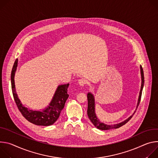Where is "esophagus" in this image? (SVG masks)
Masks as SVG:
<instances>
[{
  "label": "esophagus",
  "instance_id": "34e87169",
  "mask_svg": "<svg viewBox=\"0 0 158 158\" xmlns=\"http://www.w3.org/2000/svg\"><path fill=\"white\" fill-rule=\"evenodd\" d=\"M78 83L80 86H84L86 84V81L84 79H80L78 80Z\"/></svg>",
  "mask_w": 158,
  "mask_h": 158
}]
</instances>
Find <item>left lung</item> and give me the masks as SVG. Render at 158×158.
<instances>
[{
  "label": "left lung",
  "instance_id": "8db88e82",
  "mask_svg": "<svg viewBox=\"0 0 158 158\" xmlns=\"http://www.w3.org/2000/svg\"><path fill=\"white\" fill-rule=\"evenodd\" d=\"M140 69H141V90H140L139 92V96L138 98V102L137 104V108L139 106L140 101H141V95H142V92H143V89L144 86V72H143V69L141 66H140ZM87 99H88V109H87V115L89 116V119L90 121L92 122V124L94 125L95 127H97L98 129L100 130H109V129H117L119 128L120 127L124 126L126 124L127 122L132 117L133 115L129 117L126 120L120 122V123L114 124V125H107L103 123V122H101L98 118H97L95 112V98L93 94H92L90 92L88 93L87 94Z\"/></svg>",
  "mask_w": 158,
  "mask_h": 158
}]
</instances>
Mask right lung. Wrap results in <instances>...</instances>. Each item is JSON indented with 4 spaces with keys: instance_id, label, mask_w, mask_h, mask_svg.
Wrapping results in <instances>:
<instances>
[{
    "instance_id": "1",
    "label": "right lung",
    "mask_w": 158,
    "mask_h": 158,
    "mask_svg": "<svg viewBox=\"0 0 158 158\" xmlns=\"http://www.w3.org/2000/svg\"><path fill=\"white\" fill-rule=\"evenodd\" d=\"M17 63H18V59H16L12 67L10 76L12 94L17 108L26 120L35 125L48 126L53 124L58 118L62 109L64 107L65 102L69 97L67 92L69 83L60 85L58 86L55 94L48 107H46L43 110L29 109L22 104L15 91L14 76Z\"/></svg>"
}]
</instances>
